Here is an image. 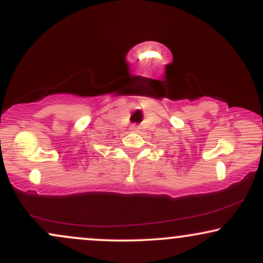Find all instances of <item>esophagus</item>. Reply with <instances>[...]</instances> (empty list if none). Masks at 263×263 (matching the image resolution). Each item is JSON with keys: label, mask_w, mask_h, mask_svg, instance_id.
<instances>
[{"label": "esophagus", "mask_w": 263, "mask_h": 263, "mask_svg": "<svg viewBox=\"0 0 263 263\" xmlns=\"http://www.w3.org/2000/svg\"><path fill=\"white\" fill-rule=\"evenodd\" d=\"M138 129H140V127H138V126H136V125H132V126H131V131L138 132Z\"/></svg>", "instance_id": "1"}]
</instances>
